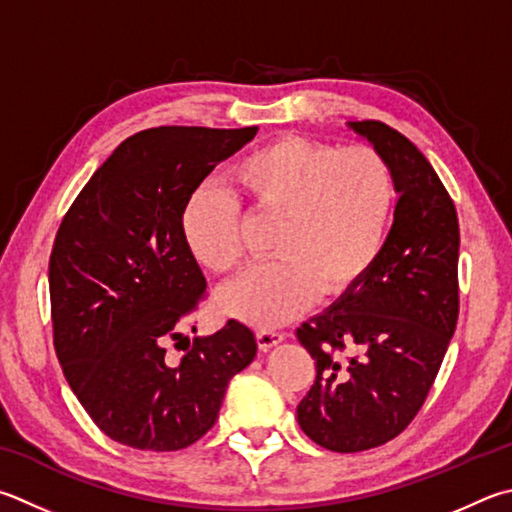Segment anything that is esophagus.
I'll return each instance as SVG.
<instances>
[{
  "instance_id": "34e87169",
  "label": "esophagus",
  "mask_w": 512,
  "mask_h": 512,
  "mask_svg": "<svg viewBox=\"0 0 512 512\" xmlns=\"http://www.w3.org/2000/svg\"><path fill=\"white\" fill-rule=\"evenodd\" d=\"M286 338V333L282 331H273V329H259L257 331V345L259 349H273L275 345H280V342Z\"/></svg>"
}]
</instances>
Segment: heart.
Segmentation results:
<instances>
[{
	"label": "heart",
	"mask_w": 512,
	"mask_h": 512,
	"mask_svg": "<svg viewBox=\"0 0 512 512\" xmlns=\"http://www.w3.org/2000/svg\"><path fill=\"white\" fill-rule=\"evenodd\" d=\"M230 181L255 212L275 219L273 262L221 293V306L257 327H280L318 293L351 291L380 255L394 208V179L374 147H338L282 136L248 152ZM183 239L201 266L237 273L246 259L241 206L219 185H201L183 206Z\"/></svg>",
	"instance_id": "heart-1"
}]
</instances>
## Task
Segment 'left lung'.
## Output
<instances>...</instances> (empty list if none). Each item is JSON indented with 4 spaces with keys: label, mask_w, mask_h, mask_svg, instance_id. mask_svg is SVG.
<instances>
[{
    "label": "left lung",
    "mask_w": 512,
    "mask_h": 512,
    "mask_svg": "<svg viewBox=\"0 0 512 512\" xmlns=\"http://www.w3.org/2000/svg\"><path fill=\"white\" fill-rule=\"evenodd\" d=\"M349 127L387 161L401 197L369 273L295 331L315 360L297 423L331 452L378 448L414 421L459 318V219L448 190L394 127Z\"/></svg>",
    "instance_id": "left-lung-1"
}]
</instances>
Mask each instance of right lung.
Returning a JSON list of instances; mask_svg holds the SVG:
<instances>
[{
	"instance_id": "right-lung-1",
	"label": "right lung",
	"mask_w": 512,
	"mask_h": 512,
	"mask_svg": "<svg viewBox=\"0 0 512 512\" xmlns=\"http://www.w3.org/2000/svg\"><path fill=\"white\" fill-rule=\"evenodd\" d=\"M257 127H152L125 138L64 215L49 259L53 345L73 394L109 439L174 452L219 416L230 378L253 362L255 333L228 320L185 331L206 277L183 239L190 194ZM184 347L170 363L166 345Z\"/></svg>"
}]
</instances>
